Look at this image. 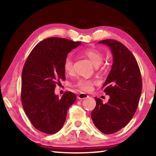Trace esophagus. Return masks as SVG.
Here are the masks:
<instances>
[{
	"label": "esophagus",
	"mask_w": 156,
	"mask_h": 156,
	"mask_svg": "<svg viewBox=\"0 0 156 156\" xmlns=\"http://www.w3.org/2000/svg\"><path fill=\"white\" fill-rule=\"evenodd\" d=\"M87 97H89V96L85 93H81L78 95L79 99H87Z\"/></svg>",
	"instance_id": "34e87169"
}]
</instances>
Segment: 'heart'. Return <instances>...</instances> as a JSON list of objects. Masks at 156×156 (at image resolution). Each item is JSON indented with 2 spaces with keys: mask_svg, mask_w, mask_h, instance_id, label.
Here are the masks:
<instances>
[{
  "mask_svg": "<svg viewBox=\"0 0 156 156\" xmlns=\"http://www.w3.org/2000/svg\"><path fill=\"white\" fill-rule=\"evenodd\" d=\"M83 53L87 57H88L89 60L91 62L94 67H99L103 61V55L100 52L94 50V49H87L83 51ZM63 67L65 71L67 73H71L73 70V61L72 57L67 56L65 59L63 64ZM94 83L93 81L85 80V79H80L77 81L76 87L83 91H90L92 89Z\"/></svg>",
  "mask_w": 156,
  "mask_h": 156,
  "instance_id": "heart-1",
  "label": "heart"
}]
</instances>
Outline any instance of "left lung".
Wrapping results in <instances>:
<instances>
[{"label": "left lung", "instance_id": "left-lung-1", "mask_svg": "<svg viewBox=\"0 0 156 156\" xmlns=\"http://www.w3.org/2000/svg\"><path fill=\"white\" fill-rule=\"evenodd\" d=\"M112 52L113 64L101 87L110 97L106 104L95 97L97 105L91 112L94 124L105 134L116 133L128 124L137 109L142 91V80L137 61L120 42L104 40Z\"/></svg>", "mask_w": 156, "mask_h": 156}]
</instances>
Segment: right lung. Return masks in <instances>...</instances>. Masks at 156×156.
Listing matches in <instances>:
<instances>
[{
  "label": "right lung",
  "instance_id": "obj_1",
  "mask_svg": "<svg viewBox=\"0 0 156 156\" xmlns=\"http://www.w3.org/2000/svg\"><path fill=\"white\" fill-rule=\"evenodd\" d=\"M80 42L50 37L40 42L31 51L22 72L21 100L25 114L36 129L54 134L62 128L68 108L76 101L67 91L61 98L55 94L59 80H65L63 64L68 53Z\"/></svg>",
  "mask_w": 156,
  "mask_h": 156
}]
</instances>
